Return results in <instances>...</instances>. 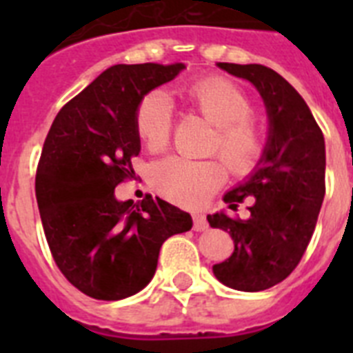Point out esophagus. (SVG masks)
Returning a JSON list of instances; mask_svg holds the SVG:
<instances>
[{
	"label": "esophagus",
	"mask_w": 353,
	"mask_h": 353,
	"mask_svg": "<svg viewBox=\"0 0 353 353\" xmlns=\"http://www.w3.org/2000/svg\"><path fill=\"white\" fill-rule=\"evenodd\" d=\"M192 219H194L196 232H205V230H208V223H207V219H205V215L194 214L192 215Z\"/></svg>",
	"instance_id": "1"
}]
</instances>
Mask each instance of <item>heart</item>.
<instances>
[{
  "instance_id": "b5f03b06",
  "label": "heart",
  "mask_w": 353,
  "mask_h": 353,
  "mask_svg": "<svg viewBox=\"0 0 353 353\" xmlns=\"http://www.w3.org/2000/svg\"><path fill=\"white\" fill-rule=\"evenodd\" d=\"M185 104L194 108L215 123L208 143V154H219L236 176L252 173L265 154L261 130L249 118L252 104L235 83L224 77H207L176 90ZM173 102L162 90H152L141 97L134 113V127L150 152H162L171 138ZM228 171L217 157L192 159L171 155L155 162L152 182L164 198L174 203L196 207L226 182Z\"/></svg>"
}]
</instances>
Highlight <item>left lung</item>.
<instances>
[{"instance_id": "obj_1", "label": "left lung", "mask_w": 353, "mask_h": 353, "mask_svg": "<svg viewBox=\"0 0 353 353\" xmlns=\"http://www.w3.org/2000/svg\"><path fill=\"white\" fill-rule=\"evenodd\" d=\"M217 65L256 86L270 129L260 166L223 198L232 210L251 198V215H207L208 224L230 233L235 244L232 256L214 265V274L233 290L261 292L295 270L313 236L325 196V141L304 99L276 70Z\"/></svg>"}]
</instances>
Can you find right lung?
<instances>
[{
    "label": "right lung",
    "instance_id": "1",
    "mask_svg": "<svg viewBox=\"0 0 353 353\" xmlns=\"http://www.w3.org/2000/svg\"><path fill=\"white\" fill-rule=\"evenodd\" d=\"M182 63L114 65L56 114L35 176L49 249L70 285L97 301H120L154 277L164 240L192 228L191 215L161 198L118 201L139 154L134 113Z\"/></svg>",
    "mask_w": 353,
    "mask_h": 353
}]
</instances>
